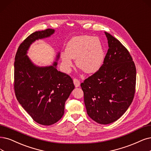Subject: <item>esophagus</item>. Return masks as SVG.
<instances>
[{
    "mask_svg": "<svg viewBox=\"0 0 151 151\" xmlns=\"http://www.w3.org/2000/svg\"><path fill=\"white\" fill-rule=\"evenodd\" d=\"M73 83H74V85H75V87H78V86H80V81H79L78 80V79H76V78L73 79Z\"/></svg>",
    "mask_w": 151,
    "mask_h": 151,
    "instance_id": "1",
    "label": "esophagus"
}]
</instances>
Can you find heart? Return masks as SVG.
Masks as SVG:
<instances>
[{
  "label": "heart",
  "mask_w": 151,
  "mask_h": 151,
  "mask_svg": "<svg viewBox=\"0 0 151 151\" xmlns=\"http://www.w3.org/2000/svg\"><path fill=\"white\" fill-rule=\"evenodd\" d=\"M104 57L102 43L98 37L81 35L72 38L61 55L65 69L69 71L73 66L72 59L86 73L96 72L103 64Z\"/></svg>",
  "instance_id": "heart-1"
}]
</instances>
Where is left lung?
Listing matches in <instances>:
<instances>
[{
	"instance_id": "1",
	"label": "left lung",
	"mask_w": 151,
	"mask_h": 151,
	"mask_svg": "<svg viewBox=\"0 0 151 151\" xmlns=\"http://www.w3.org/2000/svg\"><path fill=\"white\" fill-rule=\"evenodd\" d=\"M108 52L99 70L81 83L88 115L101 124L118 120L131 105L136 90V69L127 48L104 32Z\"/></svg>"
}]
</instances>
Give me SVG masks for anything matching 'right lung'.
Masks as SVG:
<instances>
[{
  "instance_id": "1",
  "label": "right lung",
  "mask_w": 151,
  "mask_h": 151,
  "mask_svg": "<svg viewBox=\"0 0 151 151\" xmlns=\"http://www.w3.org/2000/svg\"><path fill=\"white\" fill-rule=\"evenodd\" d=\"M54 32L48 29L32 33L20 45L14 62L16 98L32 118L44 126L53 124L62 118L65 101L75 88L71 78L57 70V62L49 66H37L27 55L33 42ZM59 57L60 53L57 60Z\"/></svg>"
}]
</instances>
